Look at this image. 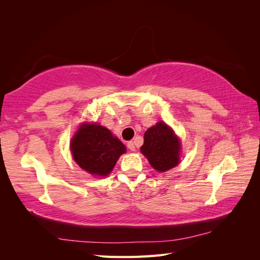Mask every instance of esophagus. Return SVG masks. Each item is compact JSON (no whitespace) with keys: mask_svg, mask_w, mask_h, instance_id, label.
<instances>
[{"mask_svg":"<svg viewBox=\"0 0 260 260\" xmlns=\"http://www.w3.org/2000/svg\"><path fill=\"white\" fill-rule=\"evenodd\" d=\"M127 146H128L130 151H136V145H135V142H133V141H130V142H128Z\"/></svg>","mask_w":260,"mask_h":260,"instance_id":"34e87169","label":"esophagus"}]
</instances>
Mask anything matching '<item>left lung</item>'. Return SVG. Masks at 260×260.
<instances>
[{"mask_svg":"<svg viewBox=\"0 0 260 260\" xmlns=\"http://www.w3.org/2000/svg\"><path fill=\"white\" fill-rule=\"evenodd\" d=\"M181 143L175 132L164 121L157 122L144 133L142 153L158 172L176 167L180 161Z\"/></svg>","mask_w":260,"mask_h":260,"instance_id":"obj_1","label":"left lung"}]
</instances>
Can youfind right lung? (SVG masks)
<instances>
[{
	"mask_svg": "<svg viewBox=\"0 0 260 260\" xmlns=\"http://www.w3.org/2000/svg\"><path fill=\"white\" fill-rule=\"evenodd\" d=\"M70 151L81 169L92 176L106 177L125 153V146L103 125L86 122L70 141Z\"/></svg>",
	"mask_w": 260,
	"mask_h": 260,
	"instance_id": "obj_1",
	"label": "right lung"
}]
</instances>
